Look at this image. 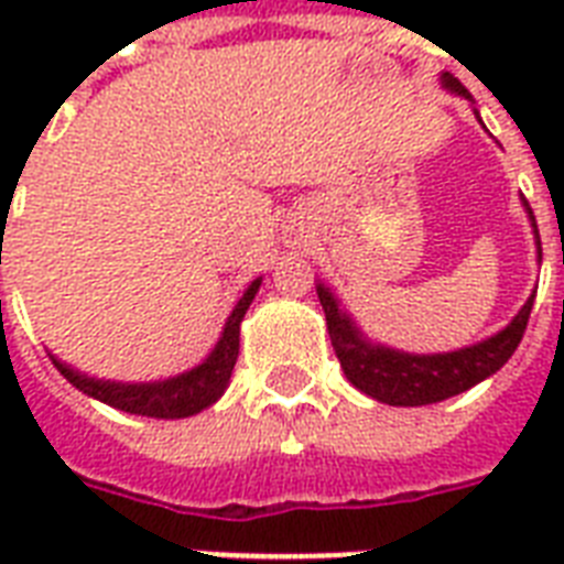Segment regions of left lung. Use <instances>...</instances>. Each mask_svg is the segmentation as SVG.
Segmentation results:
<instances>
[{
    "label": "left lung",
    "mask_w": 564,
    "mask_h": 564,
    "mask_svg": "<svg viewBox=\"0 0 564 564\" xmlns=\"http://www.w3.org/2000/svg\"><path fill=\"white\" fill-rule=\"evenodd\" d=\"M442 84L456 96L471 99L468 90L451 73H442ZM524 207L530 213V221H533L535 246H539V260H542V239H539V228H535V216L530 210V204L524 202ZM316 292L318 301H322V310H325L327 334H330V343H334V351L339 357L345 377L360 392L371 394L375 401L389 403V406L438 403L465 392V389H471V386L491 377L498 369H503V362L516 354L518 343L524 336L535 299V295H530L524 307L518 310V316L500 334L489 336L482 343L451 354H406L386 348V345H371L360 334V327L354 325L351 316L339 307V301L325 283H318Z\"/></svg>",
    "instance_id": "left-lung-1"
}]
</instances>
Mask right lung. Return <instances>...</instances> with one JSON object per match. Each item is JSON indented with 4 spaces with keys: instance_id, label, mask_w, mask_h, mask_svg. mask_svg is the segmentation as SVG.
<instances>
[{
    "instance_id": "1",
    "label": "right lung",
    "mask_w": 564,
    "mask_h": 564,
    "mask_svg": "<svg viewBox=\"0 0 564 564\" xmlns=\"http://www.w3.org/2000/svg\"><path fill=\"white\" fill-rule=\"evenodd\" d=\"M260 281L263 278L251 281V286L242 292V299L237 301V307L225 322V330H221L210 357L184 375H175L170 380H154V383H117V380L82 375L57 357H52V362L78 392L90 394L113 410L149 415V419H187V415H195V412L207 410L210 403L219 401L221 392L228 389L230 371L237 366L239 354V322L246 318V310L251 307V301L260 290Z\"/></svg>"
}]
</instances>
